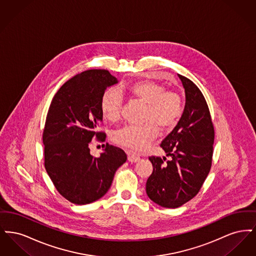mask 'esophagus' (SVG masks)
I'll use <instances>...</instances> for the list:
<instances>
[{"mask_svg": "<svg viewBox=\"0 0 256 256\" xmlns=\"http://www.w3.org/2000/svg\"><path fill=\"white\" fill-rule=\"evenodd\" d=\"M128 161H130V162H137V161H139V160H140V158H139L138 156L134 154H128Z\"/></svg>", "mask_w": 256, "mask_h": 256, "instance_id": "obj_1", "label": "esophagus"}]
</instances>
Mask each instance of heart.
I'll use <instances>...</instances> for the list:
<instances>
[{"label":"heart","mask_w":256,"mask_h":256,"mask_svg":"<svg viewBox=\"0 0 256 256\" xmlns=\"http://www.w3.org/2000/svg\"><path fill=\"white\" fill-rule=\"evenodd\" d=\"M134 100L146 104L142 126H128L115 132L114 142L134 152H142L158 137V128L166 132L176 126L183 112L182 98L180 94L166 91V88L154 82H139L128 89ZM100 110L110 122L121 117L122 97L118 90L110 88L100 98Z\"/></svg>","instance_id":"b5f03b06"}]
</instances>
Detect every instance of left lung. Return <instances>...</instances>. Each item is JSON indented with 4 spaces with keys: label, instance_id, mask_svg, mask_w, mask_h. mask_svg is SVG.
Returning <instances> with one entry per match:
<instances>
[{
    "label": "left lung",
    "instance_id": "8db88e82",
    "mask_svg": "<svg viewBox=\"0 0 256 256\" xmlns=\"http://www.w3.org/2000/svg\"><path fill=\"white\" fill-rule=\"evenodd\" d=\"M178 76L185 106L178 124L160 145L170 160L150 156L154 170L146 183L148 196L166 208L182 206L198 193L211 168L215 135L202 93L192 80Z\"/></svg>",
    "mask_w": 256,
    "mask_h": 256
}]
</instances>
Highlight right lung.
I'll list each match as a JSON object with an SVG mask.
<instances>
[{"mask_svg": "<svg viewBox=\"0 0 256 256\" xmlns=\"http://www.w3.org/2000/svg\"><path fill=\"white\" fill-rule=\"evenodd\" d=\"M118 80L108 70H87L61 86L52 98L43 132L45 169L56 190L74 204H91L106 195L117 169L126 161L122 148L106 143L98 158L89 144L102 122L100 98Z\"/></svg>", "mask_w": 256, "mask_h": 256, "instance_id": "obj_1", "label": "right lung"}]
</instances>
